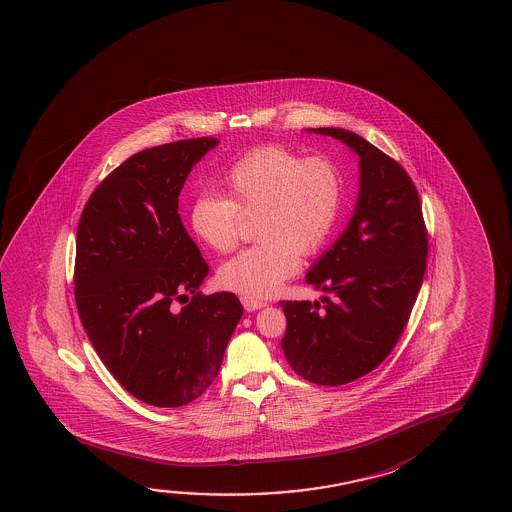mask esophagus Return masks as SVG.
<instances>
[{
	"label": "esophagus",
	"instance_id": "esophagus-1",
	"mask_svg": "<svg viewBox=\"0 0 512 512\" xmlns=\"http://www.w3.org/2000/svg\"><path fill=\"white\" fill-rule=\"evenodd\" d=\"M241 303H243L244 309L248 310V312H253V310L262 309V307H266V302H262V300H257V298H252V296H241Z\"/></svg>",
	"mask_w": 512,
	"mask_h": 512
}]
</instances>
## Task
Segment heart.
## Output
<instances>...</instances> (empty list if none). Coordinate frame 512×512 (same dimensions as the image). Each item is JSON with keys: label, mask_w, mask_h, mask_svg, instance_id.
I'll return each mask as SVG.
<instances>
[{"label": "heart", "mask_w": 512, "mask_h": 512, "mask_svg": "<svg viewBox=\"0 0 512 512\" xmlns=\"http://www.w3.org/2000/svg\"><path fill=\"white\" fill-rule=\"evenodd\" d=\"M228 198L203 193L189 212L193 234L214 252L241 239L243 216L255 218L259 244L219 268V284L246 296H269L300 266V253L318 252L343 205V171L327 155L303 159L282 146H260L223 178Z\"/></svg>", "instance_id": "1"}]
</instances>
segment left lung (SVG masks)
Here are the masks:
<instances>
[{
	"mask_svg": "<svg viewBox=\"0 0 512 512\" xmlns=\"http://www.w3.org/2000/svg\"><path fill=\"white\" fill-rule=\"evenodd\" d=\"M359 155V198L332 248L310 268L319 302H280L289 366L318 386H343L380 366L402 336L427 268L428 235L407 171L343 128H310Z\"/></svg>",
	"mask_w": 512,
	"mask_h": 512,
	"instance_id": "left-lung-1",
	"label": "left lung"
}]
</instances>
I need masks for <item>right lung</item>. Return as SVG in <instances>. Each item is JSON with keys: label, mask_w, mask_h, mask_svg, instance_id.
Returning <instances> with one entry per match:
<instances>
[{"label": "right lung", "mask_w": 512, "mask_h": 512, "mask_svg": "<svg viewBox=\"0 0 512 512\" xmlns=\"http://www.w3.org/2000/svg\"><path fill=\"white\" fill-rule=\"evenodd\" d=\"M214 137L126 159L85 203L76 230L75 300L85 334L137 400L182 407L218 377L243 305L200 293L209 266L178 214L194 164Z\"/></svg>", "instance_id": "add662e5"}]
</instances>
